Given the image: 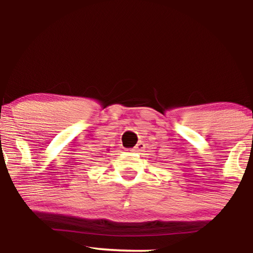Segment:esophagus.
I'll return each instance as SVG.
<instances>
[{"label":"esophagus","mask_w":253,"mask_h":253,"mask_svg":"<svg viewBox=\"0 0 253 253\" xmlns=\"http://www.w3.org/2000/svg\"><path fill=\"white\" fill-rule=\"evenodd\" d=\"M144 149H145V144L144 143H138L130 151H132V152H141V151H144Z\"/></svg>","instance_id":"34e87169"}]
</instances>
